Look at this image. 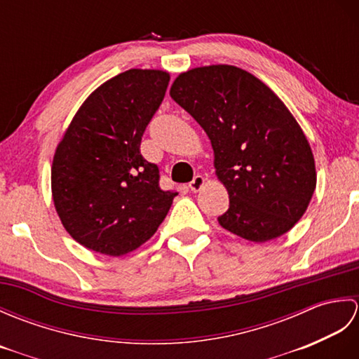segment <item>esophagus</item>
<instances>
[{"mask_svg":"<svg viewBox=\"0 0 359 359\" xmlns=\"http://www.w3.org/2000/svg\"><path fill=\"white\" fill-rule=\"evenodd\" d=\"M203 185H205V177L201 174H197V175H194V179L189 182V189H191L193 193H197V191H201Z\"/></svg>","mask_w":359,"mask_h":359,"instance_id":"1","label":"esophagus"}]
</instances>
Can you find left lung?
<instances>
[{
  "label": "left lung",
  "instance_id": "obj_1",
  "mask_svg": "<svg viewBox=\"0 0 359 359\" xmlns=\"http://www.w3.org/2000/svg\"><path fill=\"white\" fill-rule=\"evenodd\" d=\"M170 95L211 140L216 175L230 196L219 224L251 242L292 230L315 193L316 170L307 137L280 98L230 65L180 74Z\"/></svg>",
  "mask_w": 359,
  "mask_h": 359
}]
</instances>
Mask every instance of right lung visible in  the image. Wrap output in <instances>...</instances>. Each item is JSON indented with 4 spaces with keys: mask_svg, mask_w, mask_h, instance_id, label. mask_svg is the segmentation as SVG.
I'll return each mask as SVG.
<instances>
[{
    "mask_svg": "<svg viewBox=\"0 0 359 359\" xmlns=\"http://www.w3.org/2000/svg\"><path fill=\"white\" fill-rule=\"evenodd\" d=\"M170 74L129 69L104 81L75 114L53 156V205L66 231L97 253L123 256L157 231L177 193L144 160V129Z\"/></svg>",
    "mask_w": 359,
    "mask_h": 359,
    "instance_id": "add662e5",
    "label": "right lung"
}]
</instances>
